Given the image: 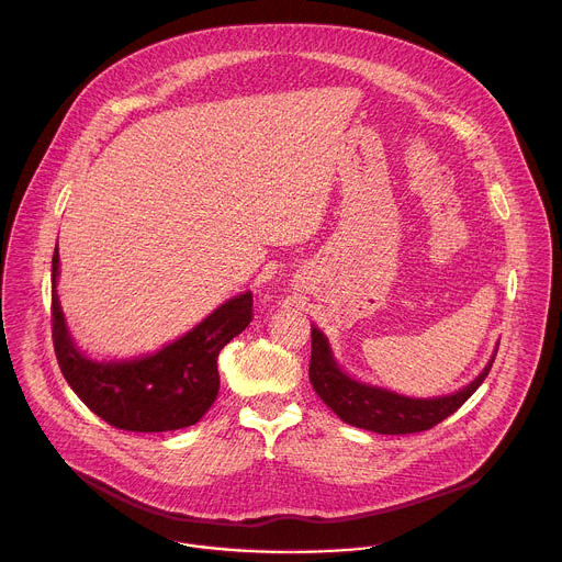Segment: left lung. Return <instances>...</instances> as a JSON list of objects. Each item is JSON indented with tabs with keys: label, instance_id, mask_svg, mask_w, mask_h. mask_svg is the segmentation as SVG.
I'll return each instance as SVG.
<instances>
[{
	"label": "left lung",
	"instance_id": "obj_1",
	"mask_svg": "<svg viewBox=\"0 0 562 562\" xmlns=\"http://www.w3.org/2000/svg\"><path fill=\"white\" fill-rule=\"evenodd\" d=\"M498 349L492 360L473 382L451 395L440 397H407L393 391L362 384L349 378L334 360L329 340L319 329H311V364L308 378L315 393L325 400V405L351 427H360L375 434L400 436L427 431L458 412L473 391L490 375Z\"/></svg>",
	"mask_w": 562,
	"mask_h": 562
}]
</instances>
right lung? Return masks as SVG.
<instances>
[{"label": "right lung", "instance_id": "1", "mask_svg": "<svg viewBox=\"0 0 562 562\" xmlns=\"http://www.w3.org/2000/svg\"><path fill=\"white\" fill-rule=\"evenodd\" d=\"M59 254H53L50 323L57 364L82 403L124 431L159 434L195 425L215 403L217 356L254 319V293L217 306L180 340L137 360L95 362L75 347L55 291Z\"/></svg>", "mask_w": 562, "mask_h": 562}]
</instances>
